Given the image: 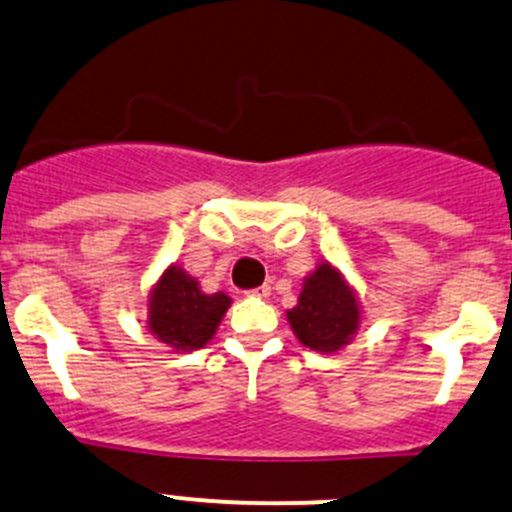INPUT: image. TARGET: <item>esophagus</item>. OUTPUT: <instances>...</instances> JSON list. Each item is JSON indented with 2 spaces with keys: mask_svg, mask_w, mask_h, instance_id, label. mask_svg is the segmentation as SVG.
Instances as JSON below:
<instances>
[{
  "mask_svg": "<svg viewBox=\"0 0 512 512\" xmlns=\"http://www.w3.org/2000/svg\"><path fill=\"white\" fill-rule=\"evenodd\" d=\"M270 292H272V287L270 284H262V287H255V289H250V297H260V299H265V297H270Z\"/></svg>",
  "mask_w": 512,
  "mask_h": 512,
  "instance_id": "34e87169",
  "label": "esophagus"
}]
</instances>
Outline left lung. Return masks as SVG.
I'll use <instances>...</instances> for the list:
<instances>
[{"instance_id":"8db88e82","label":"left lung","mask_w":512,"mask_h":512,"mask_svg":"<svg viewBox=\"0 0 512 512\" xmlns=\"http://www.w3.org/2000/svg\"><path fill=\"white\" fill-rule=\"evenodd\" d=\"M294 336L316 353H336L348 346L360 324V304L353 287L331 262H319L304 279L297 306L287 311Z\"/></svg>"}]
</instances>
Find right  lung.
<instances>
[{
	"label": "right lung",
	"instance_id": "obj_1",
	"mask_svg": "<svg viewBox=\"0 0 512 512\" xmlns=\"http://www.w3.org/2000/svg\"><path fill=\"white\" fill-rule=\"evenodd\" d=\"M228 306V294H203L191 274L171 265L149 294L147 326L176 353L196 351L215 336Z\"/></svg>",
	"mask_w": 512,
	"mask_h": 512
}]
</instances>
